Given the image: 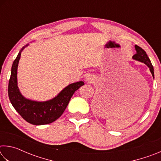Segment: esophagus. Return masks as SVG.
I'll return each mask as SVG.
<instances>
[{
	"label": "esophagus",
	"mask_w": 161,
	"mask_h": 161,
	"mask_svg": "<svg viewBox=\"0 0 161 161\" xmlns=\"http://www.w3.org/2000/svg\"><path fill=\"white\" fill-rule=\"evenodd\" d=\"M93 81H94V78L92 75H89L88 76H86V81L87 83H92V82H93Z\"/></svg>",
	"instance_id": "34e87169"
}]
</instances>
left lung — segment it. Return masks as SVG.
I'll list each match as a JSON object with an SVG mask.
<instances>
[{
  "label": "left lung",
  "mask_w": 161,
  "mask_h": 161,
  "mask_svg": "<svg viewBox=\"0 0 161 161\" xmlns=\"http://www.w3.org/2000/svg\"><path fill=\"white\" fill-rule=\"evenodd\" d=\"M135 49L136 50V54H135L132 57V58L133 59H135L136 61L143 62L145 64H146L147 66L149 67L150 72H151L153 77L154 79V69H153V67L151 64V62L149 58L147 55V54L145 51H144L142 48L140 47L138 45H135Z\"/></svg>",
  "instance_id": "1"
}]
</instances>
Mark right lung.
Returning a JSON list of instances; mask_svg holds the SVG:
<instances>
[{
    "label": "right lung",
    "mask_w": 161,
    "mask_h": 161,
    "mask_svg": "<svg viewBox=\"0 0 161 161\" xmlns=\"http://www.w3.org/2000/svg\"><path fill=\"white\" fill-rule=\"evenodd\" d=\"M21 49L14 60L11 68V75L8 83V97L13 107L28 123L40 126L50 124L62 116L75 91L83 86L82 81L69 84L52 99L37 102L26 99L20 93L18 86V67L21 53L26 47Z\"/></svg>",
    "instance_id": "obj_1"
}]
</instances>
